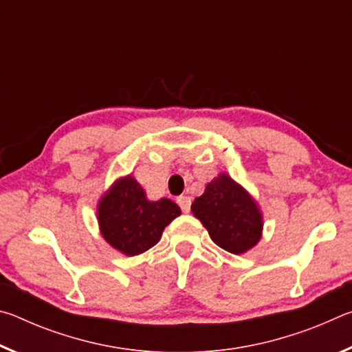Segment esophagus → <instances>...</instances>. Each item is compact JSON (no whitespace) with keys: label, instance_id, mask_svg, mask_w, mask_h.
Instances as JSON below:
<instances>
[{"label":"esophagus","instance_id":"34e87169","mask_svg":"<svg viewBox=\"0 0 352 352\" xmlns=\"http://www.w3.org/2000/svg\"><path fill=\"white\" fill-rule=\"evenodd\" d=\"M177 204H178V206L182 208L183 212H189V210H190V197H188V195H180V197L177 199Z\"/></svg>","mask_w":352,"mask_h":352}]
</instances>
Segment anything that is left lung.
<instances>
[{"instance_id": "8db88e82", "label": "left lung", "mask_w": 352, "mask_h": 352, "mask_svg": "<svg viewBox=\"0 0 352 352\" xmlns=\"http://www.w3.org/2000/svg\"><path fill=\"white\" fill-rule=\"evenodd\" d=\"M192 214L214 243L233 254L252 250L261 241L264 220L258 201L226 172L206 184L205 192L190 205Z\"/></svg>"}]
</instances>
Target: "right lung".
<instances>
[{
  "label": "right lung",
  "instance_id": "add662e5",
  "mask_svg": "<svg viewBox=\"0 0 352 352\" xmlns=\"http://www.w3.org/2000/svg\"><path fill=\"white\" fill-rule=\"evenodd\" d=\"M180 214V206L169 199L148 200L132 175L118 178L98 204L100 234L109 245L126 256L152 248L166 226Z\"/></svg>",
  "mask_w": 352,
  "mask_h": 352
}]
</instances>
